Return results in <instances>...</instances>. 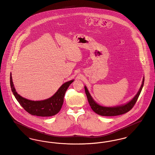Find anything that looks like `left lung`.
Wrapping results in <instances>:
<instances>
[{
  "label": "left lung",
  "instance_id": "obj_1",
  "mask_svg": "<svg viewBox=\"0 0 155 155\" xmlns=\"http://www.w3.org/2000/svg\"><path fill=\"white\" fill-rule=\"evenodd\" d=\"M144 78H143L141 86L139 89L138 92L130 102H128L125 104L116 106V107H104L99 105L92 98L86 86H85V91L88 98L89 104L91 109H92V110L95 112L97 114H100L101 116H117V115H120V114L126 113L133 109L134 106L137 102L138 98L141 92V90L144 85Z\"/></svg>",
  "mask_w": 155,
  "mask_h": 155
}]
</instances>
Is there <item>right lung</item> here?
<instances>
[{
    "instance_id": "add662e5",
    "label": "right lung",
    "mask_w": 155,
    "mask_h": 155,
    "mask_svg": "<svg viewBox=\"0 0 155 155\" xmlns=\"http://www.w3.org/2000/svg\"><path fill=\"white\" fill-rule=\"evenodd\" d=\"M73 82V80H71L64 83L51 98L42 101H31L18 94L14 86L11 73L10 74L11 90L22 108L31 115L42 117L52 116L60 111L64 102V97L67 89Z\"/></svg>"
}]
</instances>
